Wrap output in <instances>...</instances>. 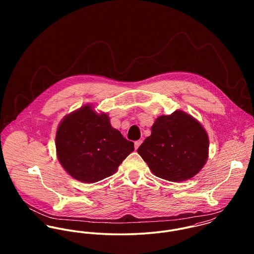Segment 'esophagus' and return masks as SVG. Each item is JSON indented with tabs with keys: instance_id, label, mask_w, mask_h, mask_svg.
Returning <instances> with one entry per match:
<instances>
[{
	"instance_id": "1",
	"label": "esophagus",
	"mask_w": 254,
	"mask_h": 254,
	"mask_svg": "<svg viewBox=\"0 0 254 254\" xmlns=\"http://www.w3.org/2000/svg\"><path fill=\"white\" fill-rule=\"evenodd\" d=\"M142 140H139V141H136L135 142V149H138L139 148V146L141 145V144H142Z\"/></svg>"
}]
</instances>
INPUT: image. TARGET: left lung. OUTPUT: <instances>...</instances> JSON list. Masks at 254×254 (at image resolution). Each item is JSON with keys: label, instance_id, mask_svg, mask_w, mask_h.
I'll return each instance as SVG.
<instances>
[{"label": "left lung", "instance_id": "obj_1", "mask_svg": "<svg viewBox=\"0 0 254 254\" xmlns=\"http://www.w3.org/2000/svg\"><path fill=\"white\" fill-rule=\"evenodd\" d=\"M208 136L201 124L190 114L176 110L155 120L151 135L137 151L155 176L182 182L201 170L208 158Z\"/></svg>", "mask_w": 254, "mask_h": 254}]
</instances>
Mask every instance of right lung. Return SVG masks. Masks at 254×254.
Wrapping results in <instances>:
<instances>
[{
  "label": "right lung",
  "instance_id": "obj_1",
  "mask_svg": "<svg viewBox=\"0 0 254 254\" xmlns=\"http://www.w3.org/2000/svg\"><path fill=\"white\" fill-rule=\"evenodd\" d=\"M58 158L65 171L83 183L113 175L134 151V143L113 128L107 113L86 105L64 118L56 135Z\"/></svg>",
  "mask_w": 254,
  "mask_h": 254
}]
</instances>
